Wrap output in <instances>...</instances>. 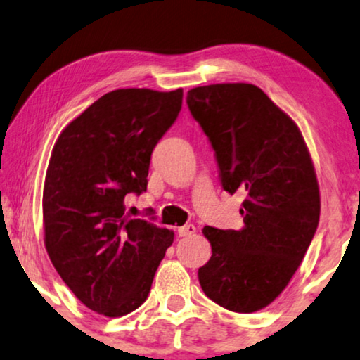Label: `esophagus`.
<instances>
[{"label": "esophagus", "instance_id": "obj_1", "mask_svg": "<svg viewBox=\"0 0 360 360\" xmlns=\"http://www.w3.org/2000/svg\"><path fill=\"white\" fill-rule=\"evenodd\" d=\"M195 233H196L195 224H185V226H181V228H179L180 238H188V236L195 234Z\"/></svg>", "mask_w": 360, "mask_h": 360}]
</instances>
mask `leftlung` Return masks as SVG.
Masks as SVG:
<instances>
[{"mask_svg":"<svg viewBox=\"0 0 360 360\" xmlns=\"http://www.w3.org/2000/svg\"><path fill=\"white\" fill-rule=\"evenodd\" d=\"M214 149L221 185L245 198L239 231L203 228L213 255L198 270L206 297L254 313L283 292L319 221V188L298 126L259 86L216 83L186 95Z\"/></svg>","mask_w":360,"mask_h":360,"instance_id":"left-lung-1","label":"left lung"}]
</instances>
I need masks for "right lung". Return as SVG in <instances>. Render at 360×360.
Returning a JSON list of instances; mask_svg holds the SVG:
<instances>
[{
  "mask_svg": "<svg viewBox=\"0 0 360 360\" xmlns=\"http://www.w3.org/2000/svg\"><path fill=\"white\" fill-rule=\"evenodd\" d=\"M181 98V88L110 91L52 149L42 196L47 254L75 297L105 316H124L146 302L174 243V231L131 218L124 198L147 190L152 150Z\"/></svg>",
  "mask_w": 360,
  "mask_h": 360,
  "instance_id": "right-lung-1",
  "label": "right lung"
}]
</instances>
